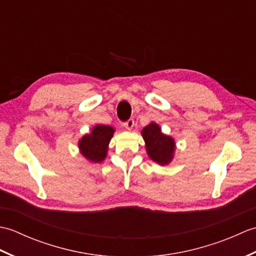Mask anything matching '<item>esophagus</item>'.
Returning <instances> with one entry per match:
<instances>
[{"label":"esophagus","mask_w":256,"mask_h":256,"mask_svg":"<svg viewBox=\"0 0 256 256\" xmlns=\"http://www.w3.org/2000/svg\"><path fill=\"white\" fill-rule=\"evenodd\" d=\"M124 126L128 130H132L134 126V120L133 118H128L126 122L124 123Z\"/></svg>","instance_id":"1"}]
</instances>
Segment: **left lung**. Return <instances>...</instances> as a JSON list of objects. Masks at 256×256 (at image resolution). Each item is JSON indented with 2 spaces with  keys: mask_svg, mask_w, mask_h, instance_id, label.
<instances>
[{
  "mask_svg": "<svg viewBox=\"0 0 256 256\" xmlns=\"http://www.w3.org/2000/svg\"><path fill=\"white\" fill-rule=\"evenodd\" d=\"M142 136L150 158L160 165L170 164L175 153L174 138L162 133L160 125L155 122H152L142 130Z\"/></svg>",
  "mask_w": 256,
  "mask_h": 256,
  "instance_id": "1",
  "label": "left lung"
}]
</instances>
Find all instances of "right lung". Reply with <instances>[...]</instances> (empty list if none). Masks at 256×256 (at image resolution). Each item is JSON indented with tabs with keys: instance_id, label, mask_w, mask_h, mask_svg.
I'll return each mask as SVG.
<instances>
[{
	"instance_id": "add662e5",
	"label": "right lung",
	"mask_w": 256,
	"mask_h": 256,
	"mask_svg": "<svg viewBox=\"0 0 256 256\" xmlns=\"http://www.w3.org/2000/svg\"><path fill=\"white\" fill-rule=\"evenodd\" d=\"M113 133L114 128L112 126L102 124L96 125L91 130L90 134L84 135L82 138L79 140L80 153L91 162H101L104 160Z\"/></svg>"
}]
</instances>
